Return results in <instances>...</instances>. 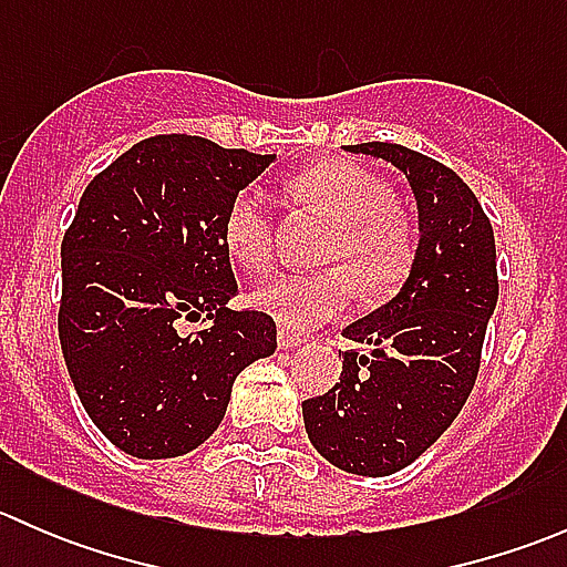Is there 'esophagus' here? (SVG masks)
Wrapping results in <instances>:
<instances>
[{
    "label": "esophagus",
    "mask_w": 567,
    "mask_h": 567,
    "mask_svg": "<svg viewBox=\"0 0 567 567\" xmlns=\"http://www.w3.org/2000/svg\"><path fill=\"white\" fill-rule=\"evenodd\" d=\"M277 342H279V348H282V351H290V348H299V346H305V337H299V334H293V331H288L282 326V329H279V334H277Z\"/></svg>",
    "instance_id": "obj_1"
}]
</instances>
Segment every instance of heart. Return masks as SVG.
Masks as SVG:
<instances>
[{"label":"heart","mask_w":567,"mask_h":567,"mask_svg":"<svg viewBox=\"0 0 567 567\" xmlns=\"http://www.w3.org/2000/svg\"><path fill=\"white\" fill-rule=\"evenodd\" d=\"M296 197L337 225L323 260L326 271H285L251 290V305L288 331H310L337 318L353 299L384 296L411 268L414 236L394 205L392 188L370 169L351 162H323L290 183ZM221 241L236 266L266 271L274 257V225L266 199L238 192L221 221Z\"/></svg>","instance_id":"b5f03b06"}]
</instances>
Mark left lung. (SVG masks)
Returning a JSON list of instances; mask_svg holds the SVG:
<instances>
[{
    "mask_svg": "<svg viewBox=\"0 0 567 567\" xmlns=\"http://www.w3.org/2000/svg\"><path fill=\"white\" fill-rule=\"evenodd\" d=\"M346 151L405 175L420 238L398 293L342 331L370 351H348L340 384L305 400L301 414L331 466L386 477L436 444L472 392L499 299L496 247L488 216L453 169L390 142Z\"/></svg>",
    "mask_w": 567,
    "mask_h": 567,
    "instance_id": "obj_1",
    "label": "left lung"
}]
</instances>
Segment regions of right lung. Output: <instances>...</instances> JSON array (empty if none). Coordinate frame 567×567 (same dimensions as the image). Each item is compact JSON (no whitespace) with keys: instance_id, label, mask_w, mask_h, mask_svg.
Listing matches in <instances>:
<instances>
[{"instance_id":"1","label":"right lung","mask_w":567,"mask_h":567,"mask_svg":"<svg viewBox=\"0 0 567 567\" xmlns=\"http://www.w3.org/2000/svg\"><path fill=\"white\" fill-rule=\"evenodd\" d=\"M271 156L203 136H151L95 175L62 238L60 346L101 433L142 461L197 450L236 375L277 351L266 312H236L227 205ZM209 318L181 336L176 320Z\"/></svg>"}]
</instances>
